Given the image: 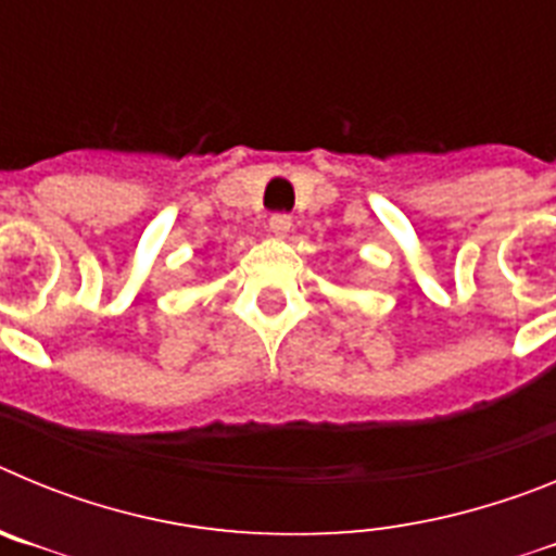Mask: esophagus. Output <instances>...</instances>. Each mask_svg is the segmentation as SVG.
<instances>
[{
    "instance_id": "obj_1",
    "label": "esophagus",
    "mask_w": 556,
    "mask_h": 556,
    "mask_svg": "<svg viewBox=\"0 0 556 556\" xmlns=\"http://www.w3.org/2000/svg\"><path fill=\"white\" fill-rule=\"evenodd\" d=\"M269 230H273L275 236H287L289 230H292V217H289V214H273V217H269Z\"/></svg>"
}]
</instances>
